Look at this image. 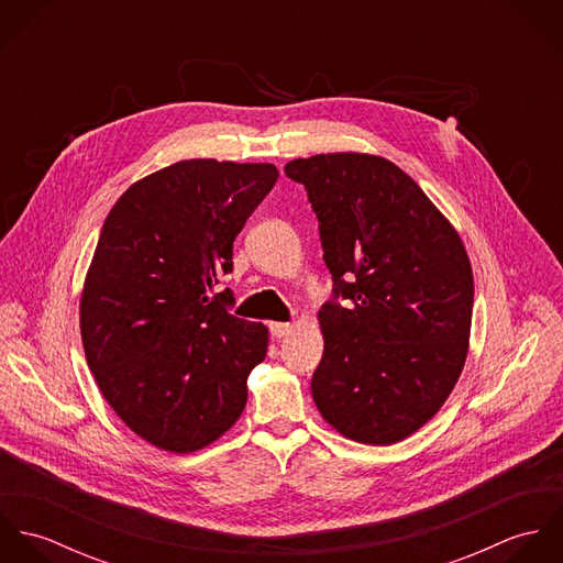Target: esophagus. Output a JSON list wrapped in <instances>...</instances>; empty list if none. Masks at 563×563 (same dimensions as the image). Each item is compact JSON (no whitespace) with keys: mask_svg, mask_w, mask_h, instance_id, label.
Listing matches in <instances>:
<instances>
[{"mask_svg":"<svg viewBox=\"0 0 563 563\" xmlns=\"http://www.w3.org/2000/svg\"><path fill=\"white\" fill-rule=\"evenodd\" d=\"M268 329H271V335H273V338H284V335L290 333L292 324H290V322H271Z\"/></svg>","mask_w":563,"mask_h":563,"instance_id":"obj_1","label":"esophagus"}]
</instances>
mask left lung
Segmentation results:
<instances>
[{
    "instance_id": "8db88e82",
    "label": "left lung",
    "mask_w": 563,
    "mask_h": 563,
    "mask_svg": "<svg viewBox=\"0 0 563 563\" xmlns=\"http://www.w3.org/2000/svg\"><path fill=\"white\" fill-rule=\"evenodd\" d=\"M284 173L306 186L333 282L314 402L342 435L395 444L433 418L464 368L475 301L466 249L386 158L321 154Z\"/></svg>"
}]
</instances>
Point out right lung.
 I'll return each mask as SVG.
<instances>
[{
  "label": "right lung",
  "mask_w": 563,
  "mask_h": 563,
  "mask_svg": "<svg viewBox=\"0 0 563 563\" xmlns=\"http://www.w3.org/2000/svg\"><path fill=\"white\" fill-rule=\"evenodd\" d=\"M277 177L273 164L175 162L132 184L101 228L81 292L86 362L119 418L162 451H199L241 418L268 331L214 288Z\"/></svg>",
  "instance_id": "obj_1"
}]
</instances>
